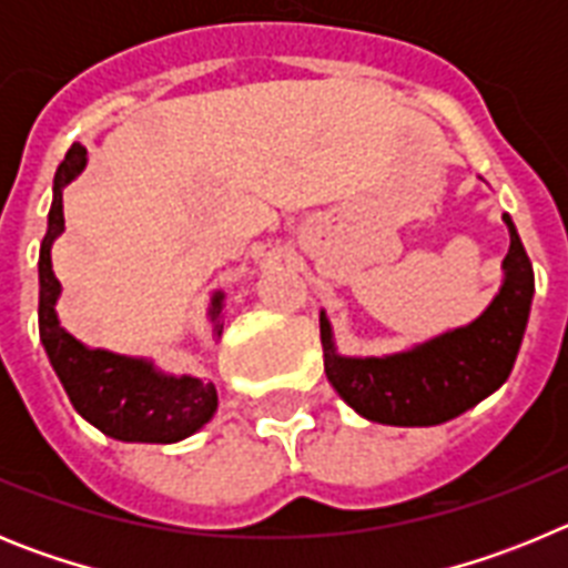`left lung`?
<instances>
[{
  "mask_svg": "<svg viewBox=\"0 0 568 568\" xmlns=\"http://www.w3.org/2000/svg\"><path fill=\"white\" fill-rule=\"evenodd\" d=\"M509 227L504 284L489 307L466 327L429 338L384 358H346L335 353L333 327L321 313L324 373L335 393L366 420L389 426H435L491 395L509 378L529 321L535 273L520 235Z\"/></svg>",
  "mask_w": 568,
  "mask_h": 568,
  "instance_id": "8db88e82",
  "label": "left lung"
}]
</instances>
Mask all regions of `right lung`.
Here are the masks:
<instances>
[{
    "instance_id": "1",
    "label": "right lung",
    "mask_w": 568,
    "mask_h": 568,
    "mask_svg": "<svg viewBox=\"0 0 568 568\" xmlns=\"http://www.w3.org/2000/svg\"><path fill=\"white\" fill-rule=\"evenodd\" d=\"M88 164V150L73 144L59 164L53 179V204L48 213V233L39 250V338L44 344L50 364L62 381L70 404L99 433L128 444H175L199 433L219 406L213 381L190 375H164L153 361L128 358L108 349H90L59 324L57 298L62 284L53 275L50 247L64 230L62 190ZM222 301L215 293L210 301L213 335L222 338Z\"/></svg>"
}]
</instances>
